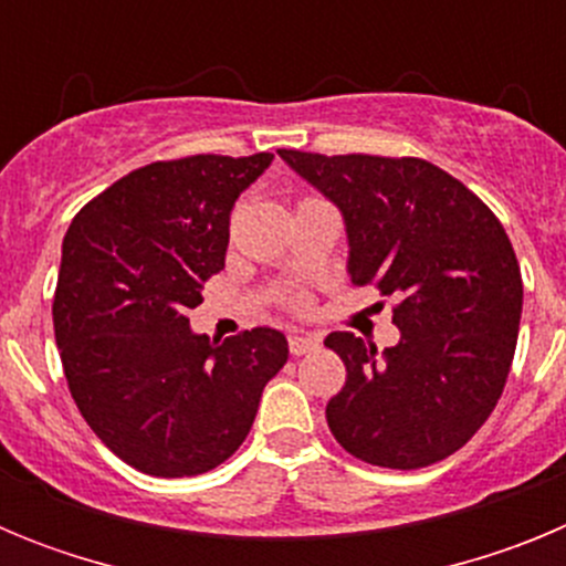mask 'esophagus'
Wrapping results in <instances>:
<instances>
[{
	"label": "esophagus",
	"instance_id": "esophagus-1",
	"mask_svg": "<svg viewBox=\"0 0 566 566\" xmlns=\"http://www.w3.org/2000/svg\"><path fill=\"white\" fill-rule=\"evenodd\" d=\"M314 348H319V337H314V334H292L289 337V352L294 357H303V354L314 352Z\"/></svg>",
	"mask_w": 566,
	"mask_h": 566
}]
</instances>
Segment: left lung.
<instances>
[{
	"mask_svg": "<svg viewBox=\"0 0 566 566\" xmlns=\"http://www.w3.org/2000/svg\"><path fill=\"white\" fill-rule=\"evenodd\" d=\"M277 155L343 212L354 286L399 300V343L382 357L352 332L326 337L345 363L326 405L334 439L391 470L448 459L493 413L516 354L524 292L507 232L422 158Z\"/></svg>",
	"mask_w": 566,
	"mask_h": 566,
	"instance_id": "8db88e82",
	"label": "left lung"
}]
</instances>
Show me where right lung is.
<instances>
[{
	"label": "right lung",
	"instance_id": "1",
	"mask_svg": "<svg viewBox=\"0 0 566 566\" xmlns=\"http://www.w3.org/2000/svg\"><path fill=\"white\" fill-rule=\"evenodd\" d=\"M272 158L147 164L93 198L64 234L53 328L67 388L93 433L149 476L227 462L289 359L274 328L209 343L187 317L223 269L238 195Z\"/></svg>",
	"mask_w": 566,
	"mask_h": 566
}]
</instances>
